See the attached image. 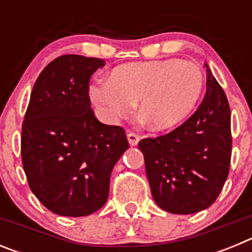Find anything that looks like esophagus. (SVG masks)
Here are the masks:
<instances>
[{
    "instance_id": "1",
    "label": "esophagus",
    "mask_w": 252,
    "mask_h": 252,
    "mask_svg": "<svg viewBox=\"0 0 252 252\" xmlns=\"http://www.w3.org/2000/svg\"><path fill=\"white\" fill-rule=\"evenodd\" d=\"M127 140H128V144H130L131 146H136L137 144H139V141H140V137L137 136L136 133L128 132L127 133Z\"/></svg>"
}]
</instances>
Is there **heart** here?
I'll return each mask as SVG.
<instances>
[{
	"instance_id": "heart-1",
	"label": "heart",
	"mask_w": 252,
	"mask_h": 252,
	"mask_svg": "<svg viewBox=\"0 0 252 252\" xmlns=\"http://www.w3.org/2000/svg\"><path fill=\"white\" fill-rule=\"evenodd\" d=\"M202 69L192 62L164 59L130 63L113 69L93 84L91 99L102 121L127 116L135 102L153 130H170L186 121L201 99Z\"/></svg>"
}]
</instances>
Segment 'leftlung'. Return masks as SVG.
Returning <instances> with one entry per match:
<instances>
[{
	"instance_id": "1",
	"label": "left lung",
	"mask_w": 252,
	"mask_h": 252,
	"mask_svg": "<svg viewBox=\"0 0 252 252\" xmlns=\"http://www.w3.org/2000/svg\"><path fill=\"white\" fill-rule=\"evenodd\" d=\"M206 69V95L197 111L171 132L139 142L154 201L175 215L208 208L230 171V104L207 64Z\"/></svg>"
}]
</instances>
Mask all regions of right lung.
<instances>
[{
	"instance_id": "add662e5",
	"label": "right lung",
	"mask_w": 252,
	"mask_h": 252,
	"mask_svg": "<svg viewBox=\"0 0 252 252\" xmlns=\"http://www.w3.org/2000/svg\"><path fill=\"white\" fill-rule=\"evenodd\" d=\"M104 60L69 54L44 68L34 84L21 132L31 192L49 211L82 217L104 206L115 164L128 149L125 130L91 108L90 79Z\"/></svg>"
}]
</instances>
